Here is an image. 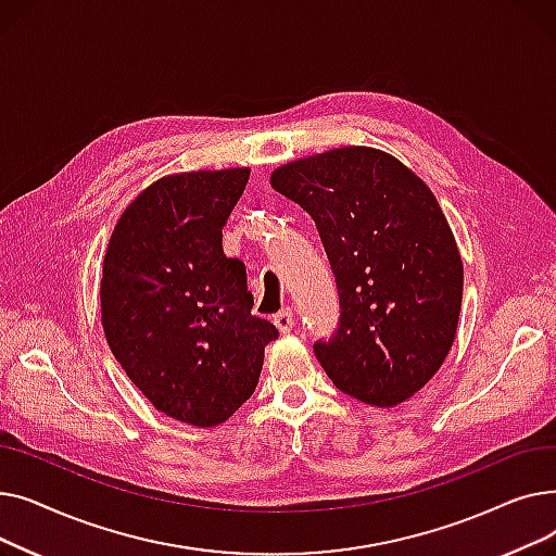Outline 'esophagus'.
Listing matches in <instances>:
<instances>
[{"mask_svg":"<svg viewBox=\"0 0 556 556\" xmlns=\"http://www.w3.org/2000/svg\"><path fill=\"white\" fill-rule=\"evenodd\" d=\"M275 327L281 331V333H290L295 327V313L293 308H281L277 315H275Z\"/></svg>","mask_w":556,"mask_h":556,"instance_id":"1","label":"esophagus"}]
</instances>
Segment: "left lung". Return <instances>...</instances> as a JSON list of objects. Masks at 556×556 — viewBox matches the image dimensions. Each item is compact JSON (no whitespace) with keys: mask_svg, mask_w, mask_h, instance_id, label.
Wrapping results in <instances>:
<instances>
[{"mask_svg":"<svg viewBox=\"0 0 556 556\" xmlns=\"http://www.w3.org/2000/svg\"><path fill=\"white\" fill-rule=\"evenodd\" d=\"M270 185L315 220L340 298V325L313 352L333 386L392 407L446 361L464 268L440 202L396 157L344 146L279 166Z\"/></svg>","mask_w":556,"mask_h":556,"instance_id":"obj_1","label":"left lung"}]
</instances>
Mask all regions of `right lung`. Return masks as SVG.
<instances>
[{"label":"right lung","instance_id":"1","mask_svg":"<svg viewBox=\"0 0 556 556\" xmlns=\"http://www.w3.org/2000/svg\"><path fill=\"white\" fill-rule=\"evenodd\" d=\"M250 168L175 173L116 223L101 277V323L130 381L189 426L227 421L252 396L279 331L252 315L245 266L223 254V227Z\"/></svg>","mask_w":556,"mask_h":556}]
</instances>
